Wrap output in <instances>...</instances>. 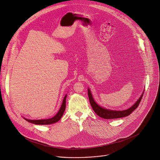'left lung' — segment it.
I'll return each mask as SVG.
<instances>
[{
    "label": "left lung",
    "instance_id": "left-lung-1",
    "mask_svg": "<svg viewBox=\"0 0 160 160\" xmlns=\"http://www.w3.org/2000/svg\"><path fill=\"white\" fill-rule=\"evenodd\" d=\"M144 92L142 94L141 96L139 98V99L136 101V102L132 106H131L130 108H128L126 110H123V111L111 110V109H106L100 106L94 100L92 95V94H91L90 90L89 89H88V96L89 101H90L91 106H92L94 111L97 114L99 117H100L102 118H104V119H115V118H120L125 117L130 115V114L139 105L140 102L143 96Z\"/></svg>",
    "mask_w": 160,
    "mask_h": 160
}]
</instances>
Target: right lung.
I'll list each match as a JSON object with an SVG mask.
<instances>
[{"instance_id":"right-lung-1","label":"right lung","mask_w":160,"mask_h":160,"mask_svg":"<svg viewBox=\"0 0 160 160\" xmlns=\"http://www.w3.org/2000/svg\"><path fill=\"white\" fill-rule=\"evenodd\" d=\"M66 96L67 95H66L63 99L62 101V103L61 104V106L59 110V111L58 112V113L56 115L51 118H49V119H44V120H29L25 118H23L25 120L28 121V122L31 123H33V124H36V125H49V124H52V123H54L57 122H58L62 117L63 113L64 112L65 108H66Z\"/></svg>"}]
</instances>
